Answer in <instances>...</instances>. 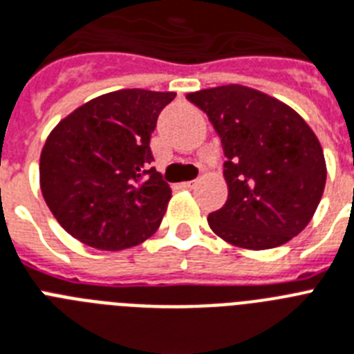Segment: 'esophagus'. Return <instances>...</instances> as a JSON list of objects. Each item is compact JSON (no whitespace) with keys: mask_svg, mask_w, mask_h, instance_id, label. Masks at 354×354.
<instances>
[{"mask_svg":"<svg viewBox=\"0 0 354 354\" xmlns=\"http://www.w3.org/2000/svg\"><path fill=\"white\" fill-rule=\"evenodd\" d=\"M195 186V180H186V183H180V188L192 189Z\"/></svg>","mask_w":354,"mask_h":354,"instance_id":"34e87169","label":"esophagus"}]
</instances>
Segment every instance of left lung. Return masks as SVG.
<instances>
[{"instance_id":"obj_1","label":"left lung","mask_w":354,"mask_h":354,"mask_svg":"<svg viewBox=\"0 0 354 354\" xmlns=\"http://www.w3.org/2000/svg\"><path fill=\"white\" fill-rule=\"evenodd\" d=\"M186 97L221 137L227 201L208 215L215 235L246 250L282 246L308 226L326 186V159L309 124L279 99L242 84Z\"/></svg>"}]
</instances>
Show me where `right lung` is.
<instances>
[{
	"mask_svg": "<svg viewBox=\"0 0 354 354\" xmlns=\"http://www.w3.org/2000/svg\"><path fill=\"white\" fill-rule=\"evenodd\" d=\"M175 92L127 88L81 104L46 137L39 184L65 232L86 246H137L160 226L171 188L150 168V137Z\"/></svg>",
	"mask_w": 354,
	"mask_h": 354,
	"instance_id": "right-lung-1",
	"label": "right lung"
}]
</instances>
